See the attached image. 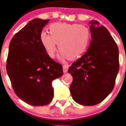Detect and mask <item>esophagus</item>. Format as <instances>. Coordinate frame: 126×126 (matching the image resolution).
Returning a JSON list of instances; mask_svg holds the SVG:
<instances>
[{
  "instance_id": "34e87169",
  "label": "esophagus",
  "mask_w": 126,
  "mask_h": 126,
  "mask_svg": "<svg viewBox=\"0 0 126 126\" xmlns=\"http://www.w3.org/2000/svg\"><path fill=\"white\" fill-rule=\"evenodd\" d=\"M69 65H63V71L64 73H67V71H68Z\"/></svg>"
}]
</instances>
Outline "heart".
Returning <instances> with one entry per match:
<instances>
[{
    "label": "heart",
    "mask_w": 126,
    "mask_h": 126,
    "mask_svg": "<svg viewBox=\"0 0 126 126\" xmlns=\"http://www.w3.org/2000/svg\"><path fill=\"white\" fill-rule=\"evenodd\" d=\"M49 33L42 32L40 41L47 55L51 58L55 55L57 43L62 58L75 59L87 50L91 41L90 31L79 24L54 23L49 26Z\"/></svg>",
    "instance_id": "b5f03b06"
}]
</instances>
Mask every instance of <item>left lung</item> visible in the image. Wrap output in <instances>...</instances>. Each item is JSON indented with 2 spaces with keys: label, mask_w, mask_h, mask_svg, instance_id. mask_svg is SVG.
I'll use <instances>...</instances> for the list:
<instances>
[{
  "label": "left lung",
  "mask_w": 126,
  "mask_h": 126,
  "mask_svg": "<svg viewBox=\"0 0 126 126\" xmlns=\"http://www.w3.org/2000/svg\"><path fill=\"white\" fill-rule=\"evenodd\" d=\"M92 42L88 51L69 67L73 76L72 97L78 103H100L113 90L119 70V49L107 29L97 21L90 22Z\"/></svg>",
  "instance_id": "obj_1"
}]
</instances>
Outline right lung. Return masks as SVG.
<instances>
[{
	"instance_id": "add662e5",
	"label": "right lung",
	"mask_w": 126,
	"mask_h": 126,
	"mask_svg": "<svg viewBox=\"0 0 126 126\" xmlns=\"http://www.w3.org/2000/svg\"><path fill=\"white\" fill-rule=\"evenodd\" d=\"M50 19H34L11 40L7 73L14 92L33 106L50 103L53 97L52 82L63 74L62 65L52 59L40 41V34Z\"/></svg>"
}]
</instances>
